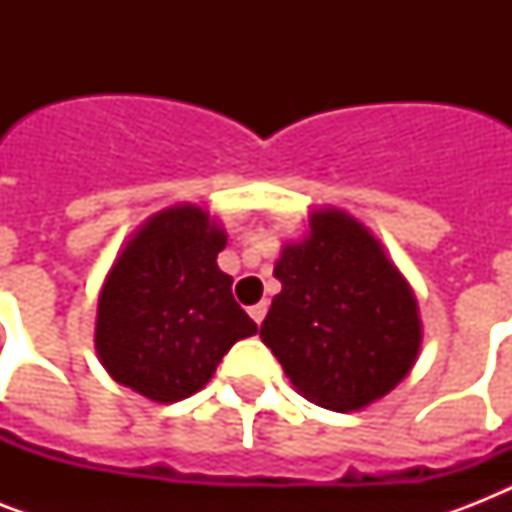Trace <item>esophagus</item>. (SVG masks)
<instances>
[{"instance_id":"1","label":"esophagus","mask_w":512,"mask_h":512,"mask_svg":"<svg viewBox=\"0 0 512 512\" xmlns=\"http://www.w3.org/2000/svg\"><path fill=\"white\" fill-rule=\"evenodd\" d=\"M265 313H268V303H265V300H263V303H257V305H252V308H249V316H252L257 324H263Z\"/></svg>"}]
</instances>
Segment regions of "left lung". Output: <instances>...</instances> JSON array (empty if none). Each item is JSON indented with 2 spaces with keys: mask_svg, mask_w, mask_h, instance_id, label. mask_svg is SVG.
<instances>
[{
  "mask_svg": "<svg viewBox=\"0 0 512 512\" xmlns=\"http://www.w3.org/2000/svg\"><path fill=\"white\" fill-rule=\"evenodd\" d=\"M260 337L308 401L353 412L396 388L422 342L417 300L364 225L313 212L311 233L287 244Z\"/></svg>",
  "mask_w": 512,
  "mask_h": 512,
  "instance_id": "1",
  "label": "left lung"
}]
</instances>
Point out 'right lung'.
Instances as JSON below:
<instances>
[{"mask_svg":"<svg viewBox=\"0 0 512 512\" xmlns=\"http://www.w3.org/2000/svg\"><path fill=\"white\" fill-rule=\"evenodd\" d=\"M223 247L225 233L193 204L164 209L132 236L100 289L95 324L116 382L172 404L207 385L233 342L255 335L217 268Z\"/></svg>","mask_w":512,"mask_h":512,"instance_id":"right-lung-1","label":"right lung"}]
</instances>
